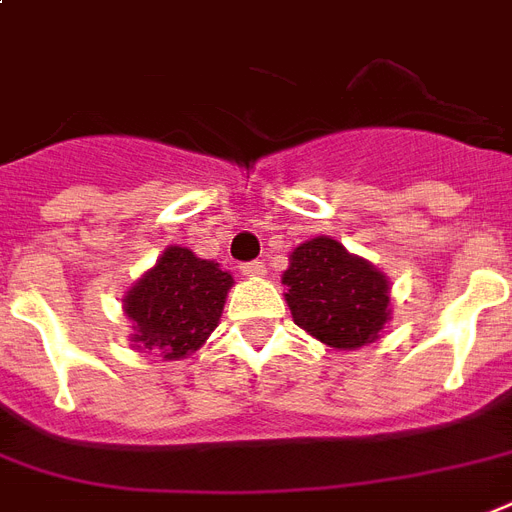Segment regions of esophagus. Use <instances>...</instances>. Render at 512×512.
I'll return each mask as SVG.
<instances>
[{
	"label": "esophagus",
	"instance_id": "34e87169",
	"mask_svg": "<svg viewBox=\"0 0 512 512\" xmlns=\"http://www.w3.org/2000/svg\"><path fill=\"white\" fill-rule=\"evenodd\" d=\"M241 273H244V276H265V265L263 263H244L241 265Z\"/></svg>",
	"mask_w": 512,
	"mask_h": 512
}]
</instances>
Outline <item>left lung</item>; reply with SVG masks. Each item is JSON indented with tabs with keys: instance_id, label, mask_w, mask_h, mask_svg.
I'll use <instances>...</instances> for the list:
<instances>
[{
	"instance_id": "obj_1",
	"label": "left lung",
	"mask_w": 512,
	"mask_h": 512,
	"mask_svg": "<svg viewBox=\"0 0 512 512\" xmlns=\"http://www.w3.org/2000/svg\"><path fill=\"white\" fill-rule=\"evenodd\" d=\"M282 284L295 325L330 349L368 346L392 319L386 273L330 236L292 249Z\"/></svg>"
}]
</instances>
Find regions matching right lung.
Returning <instances> with one entry per match:
<instances>
[{
    "label": "right lung",
    "instance_id": "add662e5",
    "mask_svg": "<svg viewBox=\"0 0 512 512\" xmlns=\"http://www.w3.org/2000/svg\"><path fill=\"white\" fill-rule=\"evenodd\" d=\"M233 276L220 263L171 244L123 295L134 349L161 351L163 360H182L206 343L220 325Z\"/></svg>",
    "mask_w": 512,
    "mask_h": 512
}]
</instances>
